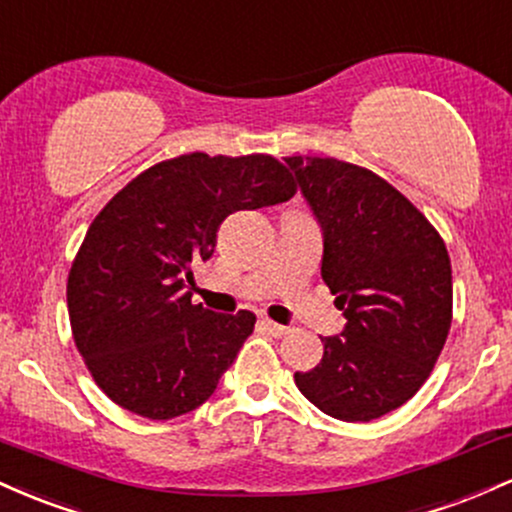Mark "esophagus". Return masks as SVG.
Wrapping results in <instances>:
<instances>
[{"label": "esophagus", "instance_id": "34e87169", "mask_svg": "<svg viewBox=\"0 0 512 512\" xmlns=\"http://www.w3.org/2000/svg\"><path fill=\"white\" fill-rule=\"evenodd\" d=\"M262 327H264V330H267L269 334H272V337H286V334L291 332L289 327H286V325H279V322L269 320V317H262Z\"/></svg>", "mask_w": 512, "mask_h": 512}]
</instances>
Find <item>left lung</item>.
I'll return each instance as SVG.
<instances>
[{"mask_svg":"<svg viewBox=\"0 0 512 512\" xmlns=\"http://www.w3.org/2000/svg\"><path fill=\"white\" fill-rule=\"evenodd\" d=\"M322 226V279L344 310L339 337L298 390L339 421L380 419L419 392L452 325V267L431 221L373 170L289 156Z\"/></svg>","mask_w":512,"mask_h":512,"instance_id":"1","label":"left lung"}]
</instances>
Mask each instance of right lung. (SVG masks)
Returning a JSON list of instances; mask_svg holds the SVG:
<instances>
[{"mask_svg": "<svg viewBox=\"0 0 512 512\" xmlns=\"http://www.w3.org/2000/svg\"><path fill=\"white\" fill-rule=\"evenodd\" d=\"M293 195L274 156L195 151L146 168L105 204L69 269L67 308L76 349L115 404L166 421L214 395L255 315L192 305V262L214 255L228 214Z\"/></svg>", "mask_w": 512, "mask_h": 512, "instance_id": "obj_1", "label": "right lung"}]
</instances>
